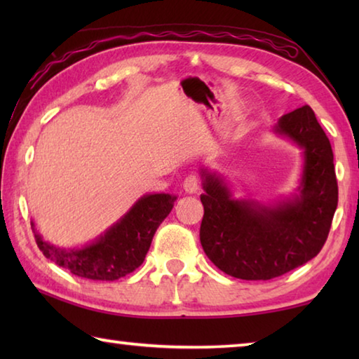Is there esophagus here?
Returning a JSON list of instances; mask_svg holds the SVG:
<instances>
[{"label": "esophagus", "instance_id": "obj_1", "mask_svg": "<svg viewBox=\"0 0 359 359\" xmlns=\"http://www.w3.org/2000/svg\"><path fill=\"white\" fill-rule=\"evenodd\" d=\"M199 188H201V179H199L196 174H190L184 180V190L187 193H196Z\"/></svg>", "mask_w": 359, "mask_h": 359}]
</instances>
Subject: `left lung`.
Returning a JSON list of instances; mask_svg holds the SVG:
<instances>
[{"instance_id": "8db88e82", "label": "left lung", "mask_w": 359, "mask_h": 359, "mask_svg": "<svg viewBox=\"0 0 359 359\" xmlns=\"http://www.w3.org/2000/svg\"><path fill=\"white\" fill-rule=\"evenodd\" d=\"M276 131L304 149L301 194L293 201L274 208L234 201L220 179L203 174L201 245L218 269L242 280H271L317 257L337 208L331 142L312 109L285 114Z\"/></svg>"}]
</instances>
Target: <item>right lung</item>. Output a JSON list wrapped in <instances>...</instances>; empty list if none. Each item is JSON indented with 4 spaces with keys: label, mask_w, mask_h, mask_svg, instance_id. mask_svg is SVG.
I'll return each instance as SVG.
<instances>
[{
    "label": "right lung",
    "mask_w": 359,
    "mask_h": 359,
    "mask_svg": "<svg viewBox=\"0 0 359 359\" xmlns=\"http://www.w3.org/2000/svg\"><path fill=\"white\" fill-rule=\"evenodd\" d=\"M175 201L171 194H149L139 199L128 214L95 244L81 250L53 247L34 234L44 257L71 274L90 280H117L144 263L160 223Z\"/></svg>",
    "instance_id": "add662e5"
}]
</instances>
